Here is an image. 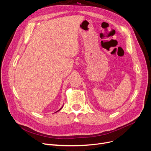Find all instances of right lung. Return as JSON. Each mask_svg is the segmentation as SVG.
Segmentation results:
<instances>
[{
  "label": "right lung",
  "instance_id": "add662e5",
  "mask_svg": "<svg viewBox=\"0 0 151 151\" xmlns=\"http://www.w3.org/2000/svg\"><path fill=\"white\" fill-rule=\"evenodd\" d=\"M62 108H63V107H61V109H59V110H61V109H62ZM59 110H58V111H57V112H58V111H59Z\"/></svg>",
  "mask_w": 151,
  "mask_h": 151
}]
</instances>
